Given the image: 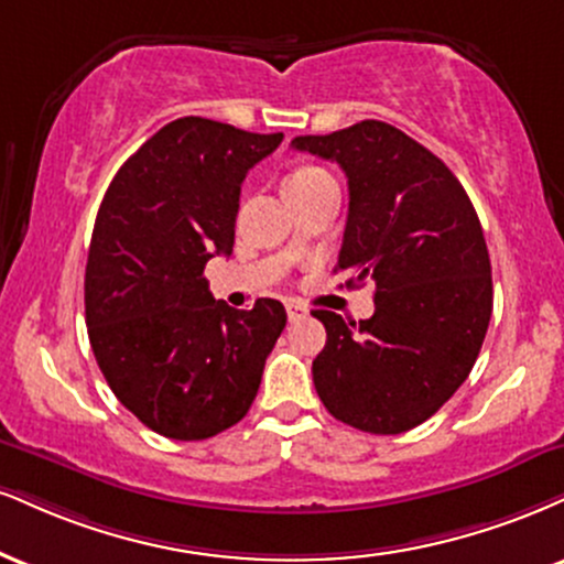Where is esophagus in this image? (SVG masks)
Returning a JSON list of instances; mask_svg holds the SVG:
<instances>
[{
    "label": "esophagus",
    "mask_w": 564,
    "mask_h": 564,
    "mask_svg": "<svg viewBox=\"0 0 564 564\" xmlns=\"http://www.w3.org/2000/svg\"><path fill=\"white\" fill-rule=\"evenodd\" d=\"M286 312H289V321L296 323V321H302L304 315H307V307H304V304H300V302H286Z\"/></svg>",
    "instance_id": "1"
}]
</instances>
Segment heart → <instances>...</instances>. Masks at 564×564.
Returning <instances> with one entry per match:
<instances>
[{"label": "heart", "instance_id": "1", "mask_svg": "<svg viewBox=\"0 0 564 564\" xmlns=\"http://www.w3.org/2000/svg\"><path fill=\"white\" fill-rule=\"evenodd\" d=\"M325 171L323 167H315V165H307V167H300V171H294L286 178V183H294V181H310V178H317V175H323Z\"/></svg>", "mask_w": 564, "mask_h": 564}]
</instances>
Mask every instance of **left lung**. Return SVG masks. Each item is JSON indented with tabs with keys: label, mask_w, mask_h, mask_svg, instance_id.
Here are the masks:
<instances>
[{
	"label": "left lung",
	"mask_w": 564,
	"mask_h": 564,
	"mask_svg": "<svg viewBox=\"0 0 564 564\" xmlns=\"http://www.w3.org/2000/svg\"><path fill=\"white\" fill-rule=\"evenodd\" d=\"M291 147L347 173L336 270L349 273L347 286L376 281V312L359 325L312 312L328 334L312 362L317 397L357 431L415 429L470 376L491 321V260L476 207L436 154L381 120L296 135Z\"/></svg>",
	"instance_id": "obj_1"
}]
</instances>
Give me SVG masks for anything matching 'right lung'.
Listing matches in <instances>:
<instances>
[{"mask_svg":"<svg viewBox=\"0 0 564 564\" xmlns=\"http://www.w3.org/2000/svg\"><path fill=\"white\" fill-rule=\"evenodd\" d=\"M283 133L178 118L123 162L86 262L88 341L115 397L147 429L202 441L236 425L260 389L286 310L215 302L205 264L234 252L249 167Z\"/></svg>","mask_w":564,"mask_h":564,"instance_id":"right-lung-1","label":"right lung"}]
</instances>
